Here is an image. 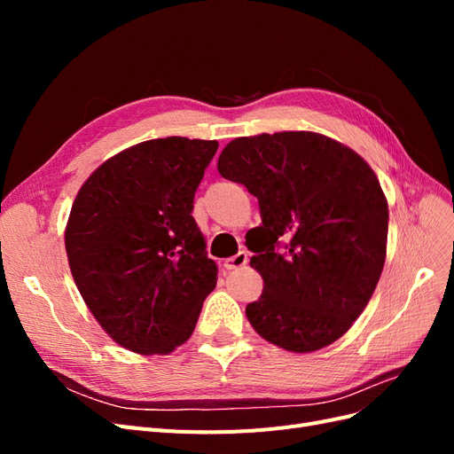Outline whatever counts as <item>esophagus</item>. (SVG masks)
<instances>
[{"instance_id":"1","label":"esophagus","mask_w":454,"mask_h":454,"mask_svg":"<svg viewBox=\"0 0 454 454\" xmlns=\"http://www.w3.org/2000/svg\"><path fill=\"white\" fill-rule=\"evenodd\" d=\"M246 263H248V252H239L237 255H232V257H229V259H225V269H240V267H244Z\"/></svg>"}]
</instances>
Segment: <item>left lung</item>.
Instances as JSON below:
<instances>
[{"label":"left lung","mask_w":454,"mask_h":454,"mask_svg":"<svg viewBox=\"0 0 454 454\" xmlns=\"http://www.w3.org/2000/svg\"><path fill=\"white\" fill-rule=\"evenodd\" d=\"M217 170L257 197L250 265L263 294L246 307L255 332L290 352L345 335L373 295L387 257L388 204L369 164L316 132L237 138Z\"/></svg>","instance_id":"left-lung-1"}]
</instances>
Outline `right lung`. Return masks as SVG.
<instances>
[{
  "label": "right lung",
  "instance_id": "obj_1",
  "mask_svg": "<svg viewBox=\"0 0 454 454\" xmlns=\"http://www.w3.org/2000/svg\"><path fill=\"white\" fill-rule=\"evenodd\" d=\"M215 151V140H147L106 160L75 197L66 227L75 286L132 352L184 345L215 287L217 265L191 215Z\"/></svg>",
  "mask_w": 454,
  "mask_h": 454
}]
</instances>
